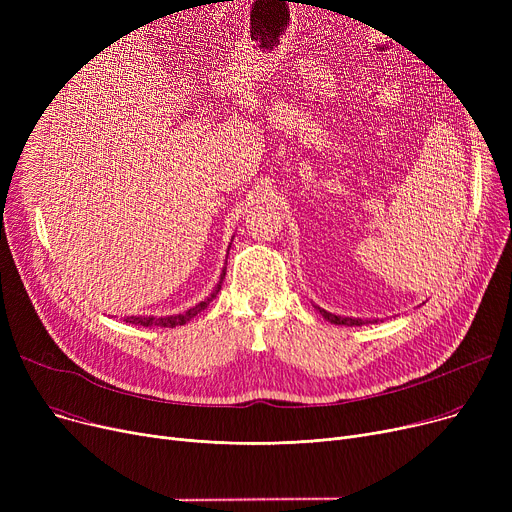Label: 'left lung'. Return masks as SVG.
<instances>
[{
	"instance_id": "left-lung-1",
	"label": "left lung",
	"mask_w": 512,
	"mask_h": 512,
	"mask_svg": "<svg viewBox=\"0 0 512 512\" xmlns=\"http://www.w3.org/2000/svg\"><path fill=\"white\" fill-rule=\"evenodd\" d=\"M315 309L324 315V319H328L330 324H336V326H363V324H369V321H363V319H357V317H340V315H334L326 309H321L315 305Z\"/></svg>"
}]
</instances>
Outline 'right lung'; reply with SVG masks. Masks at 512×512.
<instances>
[{
	"label": "right lung",
	"mask_w": 512,
	"mask_h": 512,
	"mask_svg": "<svg viewBox=\"0 0 512 512\" xmlns=\"http://www.w3.org/2000/svg\"><path fill=\"white\" fill-rule=\"evenodd\" d=\"M224 276H226V267L222 270V276H220V282H218V286L213 288V292L209 294V297L205 299V301H201L199 305H195V307H191L188 311H184V313H178V315H168V317H147V315H130V317H124V321L126 324H134V326H145V328H149V326H159V328H176V326H184L186 321H191L197 313H201L203 309H207V305L215 299V294H218L220 290H222V282H224Z\"/></svg>",
	"instance_id": "right-lung-1"
}]
</instances>
